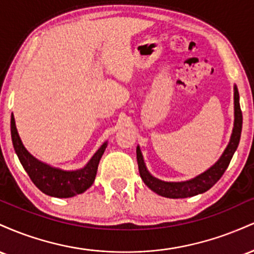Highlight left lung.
Listing matches in <instances>:
<instances>
[{
	"label": "left lung",
	"mask_w": 254,
	"mask_h": 254,
	"mask_svg": "<svg viewBox=\"0 0 254 254\" xmlns=\"http://www.w3.org/2000/svg\"><path fill=\"white\" fill-rule=\"evenodd\" d=\"M234 109H235V121H234V129H233L232 138L228 147L226 148L220 160L209 168L208 171L204 172L203 174L194 178V179L189 180V182L182 183H165L161 180L156 179V178L151 177L149 172L145 168L143 162V157L139 148L137 147V162H138V171L141 174L142 180H143L145 185L156 192L160 196H164L167 198H186L196 196V194L203 193V192L208 191L212 186L216 184L220 178L223 176L226 172L227 167L230 164L233 155H234L235 150H237L239 142H240L241 129H243V112L240 109V103H239V92L237 87H234Z\"/></svg>",
	"instance_id": "8db88e82"
}]
</instances>
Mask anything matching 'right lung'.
I'll list each match as a JSON object with an SVG mask.
<instances>
[{
  "label": "right lung",
  "mask_w": 254,
  "mask_h": 254,
  "mask_svg": "<svg viewBox=\"0 0 254 254\" xmlns=\"http://www.w3.org/2000/svg\"><path fill=\"white\" fill-rule=\"evenodd\" d=\"M10 133L14 149L22 167L27 172L34 185L44 193L58 198H68L82 193L94 183L99 161L103 156L106 143L99 148V150L82 170L66 172L49 167L48 165L38 161L36 157L32 156L25 149L17 133L13 113L10 118Z\"/></svg>",
  "instance_id": "1"
}]
</instances>
